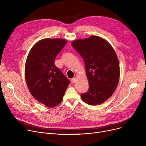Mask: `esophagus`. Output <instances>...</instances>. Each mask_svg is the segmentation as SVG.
<instances>
[{"label":"esophagus","mask_w":146,"mask_h":146,"mask_svg":"<svg viewBox=\"0 0 146 146\" xmlns=\"http://www.w3.org/2000/svg\"><path fill=\"white\" fill-rule=\"evenodd\" d=\"M76 82V78H73V79H71V82L72 83H74Z\"/></svg>","instance_id":"obj_1"}]
</instances>
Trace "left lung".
I'll use <instances>...</instances> for the list:
<instances>
[{
  "label": "left lung",
  "mask_w": 146,
  "mask_h": 146,
  "mask_svg": "<svg viewBox=\"0 0 146 146\" xmlns=\"http://www.w3.org/2000/svg\"><path fill=\"white\" fill-rule=\"evenodd\" d=\"M72 45L83 58L89 82L88 91L81 94L82 101L90 105L104 103L112 95L119 79L115 51L106 40L94 35L74 40Z\"/></svg>",
  "instance_id": "left-lung-1"
}]
</instances>
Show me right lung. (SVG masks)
Listing matches in <instances>:
<instances>
[{"instance_id":"1","label":"right lung","mask_w":146,"mask_h":146,"mask_svg":"<svg viewBox=\"0 0 146 146\" xmlns=\"http://www.w3.org/2000/svg\"><path fill=\"white\" fill-rule=\"evenodd\" d=\"M66 43V40L61 38L42 39L34 45L27 58L25 76L29 92L38 102L49 108L62 101L70 84L54 64Z\"/></svg>"}]
</instances>
